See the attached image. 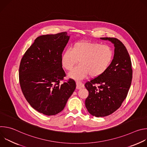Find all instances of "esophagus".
<instances>
[{"label": "esophagus", "instance_id": "1", "mask_svg": "<svg viewBox=\"0 0 147 147\" xmlns=\"http://www.w3.org/2000/svg\"><path fill=\"white\" fill-rule=\"evenodd\" d=\"M84 87V85L82 84L81 82L79 81H76V88L77 90H80Z\"/></svg>", "mask_w": 147, "mask_h": 147}]
</instances>
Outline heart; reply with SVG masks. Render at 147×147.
I'll use <instances>...</instances> for the list:
<instances>
[{
	"label": "heart",
	"mask_w": 147,
	"mask_h": 147,
	"mask_svg": "<svg viewBox=\"0 0 147 147\" xmlns=\"http://www.w3.org/2000/svg\"><path fill=\"white\" fill-rule=\"evenodd\" d=\"M113 57V50L109 45L80 41L63 52L61 63L64 69L70 71L79 61L80 64L69 74L74 78L80 79L88 74L91 77H97L108 69Z\"/></svg>",
	"instance_id": "b5f03b06"
}]
</instances>
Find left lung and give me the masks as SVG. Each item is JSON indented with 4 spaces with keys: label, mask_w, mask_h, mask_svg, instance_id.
I'll return each instance as SVG.
<instances>
[{
    "label": "left lung",
    "mask_w": 147,
    "mask_h": 147,
    "mask_svg": "<svg viewBox=\"0 0 147 147\" xmlns=\"http://www.w3.org/2000/svg\"><path fill=\"white\" fill-rule=\"evenodd\" d=\"M100 39L112 42L115 48L108 69L85 84L89 92L85 101L86 107L96 117L111 115L121 107L127 97L133 77L131 59L124 44L115 38Z\"/></svg>",
    "instance_id": "1"
}]
</instances>
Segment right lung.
<instances>
[{"mask_svg": "<svg viewBox=\"0 0 147 147\" xmlns=\"http://www.w3.org/2000/svg\"><path fill=\"white\" fill-rule=\"evenodd\" d=\"M70 36L66 32L37 37L20 61L19 82L27 102L38 112L55 115L65 108L76 85L62 68L61 56Z\"/></svg>", "mask_w": 147, "mask_h": 147, "instance_id": "1", "label": "right lung"}]
</instances>
